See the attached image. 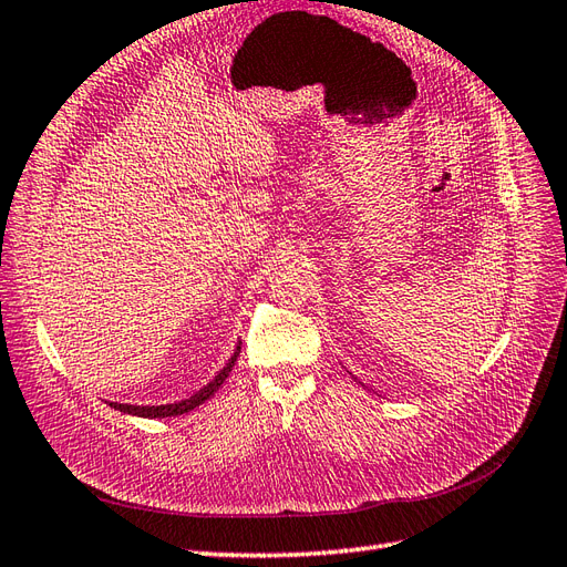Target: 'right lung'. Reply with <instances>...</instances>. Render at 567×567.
<instances>
[{"instance_id":"1","label":"right lung","mask_w":567,"mask_h":567,"mask_svg":"<svg viewBox=\"0 0 567 567\" xmlns=\"http://www.w3.org/2000/svg\"><path fill=\"white\" fill-rule=\"evenodd\" d=\"M239 352H241V340L235 347V354H231L227 364L220 371H217L215 379L208 381L200 390H196L194 395H188V398H184L179 402H167V404H122V402H110V408L117 410V412H124V414H132V416H143V419H165V416H179V414L192 412V410L198 408V404H203L208 398H213L215 390L225 383L231 367H235Z\"/></svg>"}]
</instances>
